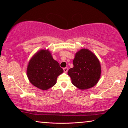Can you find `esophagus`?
Instances as JSON below:
<instances>
[{
    "label": "esophagus",
    "instance_id": "obj_1",
    "mask_svg": "<svg viewBox=\"0 0 128 128\" xmlns=\"http://www.w3.org/2000/svg\"><path fill=\"white\" fill-rule=\"evenodd\" d=\"M63 70H64V72H65V73H66L67 72H68V68H64L63 69Z\"/></svg>",
    "mask_w": 128,
    "mask_h": 128
}]
</instances>
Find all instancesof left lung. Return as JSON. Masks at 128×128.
<instances>
[{
    "mask_svg": "<svg viewBox=\"0 0 128 128\" xmlns=\"http://www.w3.org/2000/svg\"><path fill=\"white\" fill-rule=\"evenodd\" d=\"M73 67L68 72L72 83L81 90L88 89L98 83L101 74L99 60L88 49L80 50L76 54Z\"/></svg>",
    "mask_w": 128,
    "mask_h": 128,
    "instance_id": "8db88e82",
    "label": "left lung"
}]
</instances>
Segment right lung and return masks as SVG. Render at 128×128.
<instances>
[{"mask_svg": "<svg viewBox=\"0 0 128 128\" xmlns=\"http://www.w3.org/2000/svg\"><path fill=\"white\" fill-rule=\"evenodd\" d=\"M63 72L48 50H40L30 60L27 76L32 85L46 90L55 85L58 77Z\"/></svg>", "mask_w": 128, "mask_h": 128, "instance_id": "obj_1", "label": "right lung"}]
</instances>
